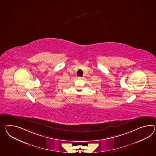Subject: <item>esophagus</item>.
<instances>
[{
  "mask_svg": "<svg viewBox=\"0 0 156 156\" xmlns=\"http://www.w3.org/2000/svg\"><path fill=\"white\" fill-rule=\"evenodd\" d=\"M78 78H79V79H82L83 77H78Z\"/></svg>",
  "mask_w": 156,
  "mask_h": 156,
  "instance_id": "esophagus-1",
  "label": "esophagus"
}]
</instances>
